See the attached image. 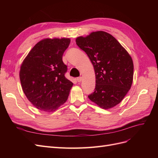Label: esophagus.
I'll use <instances>...</instances> for the list:
<instances>
[{"label": "esophagus", "instance_id": "esophagus-1", "mask_svg": "<svg viewBox=\"0 0 158 158\" xmlns=\"http://www.w3.org/2000/svg\"><path fill=\"white\" fill-rule=\"evenodd\" d=\"M82 77H78L77 78H76V80H77L78 82H80L81 81H82Z\"/></svg>", "mask_w": 158, "mask_h": 158}]
</instances>
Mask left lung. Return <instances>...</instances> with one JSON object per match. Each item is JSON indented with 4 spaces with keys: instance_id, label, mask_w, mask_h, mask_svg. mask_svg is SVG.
Masks as SVG:
<instances>
[{
    "instance_id": "8db88e82",
    "label": "left lung",
    "mask_w": 158,
    "mask_h": 158,
    "mask_svg": "<svg viewBox=\"0 0 158 158\" xmlns=\"http://www.w3.org/2000/svg\"><path fill=\"white\" fill-rule=\"evenodd\" d=\"M76 42L87 54L95 70V91L88 95L89 99L104 109L117 106L131 88V56L115 38L103 31L78 37Z\"/></svg>"
}]
</instances>
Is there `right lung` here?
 <instances>
[{
    "label": "right lung",
    "mask_w": 158,
    "mask_h": 158,
    "mask_svg": "<svg viewBox=\"0 0 158 158\" xmlns=\"http://www.w3.org/2000/svg\"><path fill=\"white\" fill-rule=\"evenodd\" d=\"M69 38L44 39L33 47L23 60L20 79L23 93L38 109L53 112L68 99L73 83L65 77L67 66L63 55Z\"/></svg>",
    "instance_id": "add662e5"
}]
</instances>
